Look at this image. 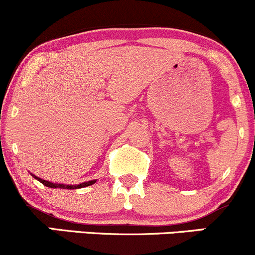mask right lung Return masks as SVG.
<instances>
[{"mask_svg":"<svg viewBox=\"0 0 255 255\" xmlns=\"http://www.w3.org/2000/svg\"><path fill=\"white\" fill-rule=\"evenodd\" d=\"M32 176H33V174H32ZM33 177H35L37 181L41 182L42 184H44L45 187H49V188H61V189H79V188L89 187V185L94 184V183L96 182L95 179H94V181L84 182V183H82V184H78V185H77V184H76V185H65V184H56V183H50V182H48V181H43V179L38 178V177H36V176H33Z\"/></svg>","mask_w":255,"mask_h":255,"instance_id":"obj_1","label":"right lung"}]
</instances>
